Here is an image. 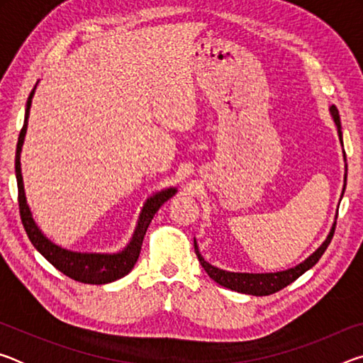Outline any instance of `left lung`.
Listing matches in <instances>:
<instances>
[{"label":"left lung","instance_id":"8db88e82","mask_svg":"<svg viewBox=\"0 0 363 363\" xmlns=\"http://www.w3.org/2000/svg\"><path fill=\"white\" fill-rule=\"evenodd\" d=\"M331 115H333V120L337 126V134H340V139L342 143V133H341V120H340V112L335 106H331L330 108ZM346 179V177H344ZM344 189H346V184H344ZM336 229V223L333 224L330 230V235L327 237V240L322 243V247L318 248L314 255H311L304 262H301L299 266L284 270V272H275V274H233V272H225V270H220L218 267L211 266L208 264L203 256L200 255L199 248H196V243L194 245L195 247V253L199 256V261L201 264V267L205 269V272L210 275V277L216 281V284L223 285L225 288H230L233 291L238 293H247V294H255V296H267V294L277 293L280 291L281 288H285L286 285L293 284L294 280L298 277H301L306 270H309L312 266H315L320 259L322 255L325 253V250L328 248V245L333 238V233Z\"/></svg>","mask_w":363,"mask_h":363}]
</instances>
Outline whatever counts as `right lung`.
I'll use <instances>...</instances> for the list:
<instances>
[{
    "instance_id": "1",
    "label": "right lung",
    "mask_w": 363,
    "mask_h": 363,
    "mask_svg": "<svg viewBox=\"0 0 363 363\" xmlns=\"http://www.w3.org/2000/svg\"><path fill=\"white\" fill-rule=\"evenodd\" d=\"M33 93L35 89L28 96L27 108H26V121H23V126L19 134V140H17V149H16V177H17V190H19V196H17V199H19V211H21L23 229H26L33 247L38 250L54 267L60 270L64 275H67V277H70L77 281H82V284H91V285L110 284V281H115L121 277H125L126 274L131 272V269L138 261L147 227H149V224L152 223V219L155 216V213L160 210V206L176 194V189L163 190V192L152 196L150 200H147L143 214H140L139 218L138 229L133 235V240L125 248V251H121L118 255L72 253V251L62 250L60 247H57V245L49 242L48 238L40 232L38 227H36L35 220L32 218V213L28 210L27 201H26V192H23L22 173H21V150H22L23 138H26V133H27L28 113H30V106H32Z\"/></svg>"
}]
</instances>
